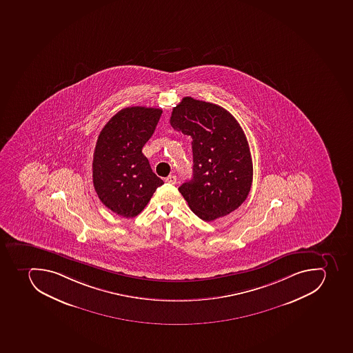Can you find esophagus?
Listing matches in <instances>:
<instances>
[{
    "label": "esophagus",
    "mask_w": 353,
    "mask_h": 353,
    "mask_svg": "<svg viewBox=\"0 0 353 353\" xmlns=\"http://www.w3.org/2000/svg\"><path fill=\"white\" fill-rule=\"evenodd\" d=\"M165 181L168 183L175 184L176 183V176H175V175H169V176L165 179Z\"/></svg>",
    "instance_id": "esophagus-1"
}]
</instances>
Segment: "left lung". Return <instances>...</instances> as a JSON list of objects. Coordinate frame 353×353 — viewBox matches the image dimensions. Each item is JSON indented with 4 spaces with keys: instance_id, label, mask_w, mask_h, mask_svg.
I'll return each instance as SVG.
<instances>
[{
    "instance_id": "obj_1",
    "label": "left lung",
    "mask_w": 353,
    "mask_h": 353,
    "mask_svg": "<svg viewBox=\"0 0 353 353\" xmlns=\"http://www.w3.org/2000/svg\"><path fill=\"white\" fill-rule=\"evenodd\" d=\"M170 123L192 137L193 176L179 188L190 209L212 221L243 205L252 188V160L234 116L218 105L184 97Z\"/></svg>"
}]
</instances>
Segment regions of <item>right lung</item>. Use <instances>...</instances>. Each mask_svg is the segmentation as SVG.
<instances>
[{"instance_id":"obj_1","label":"right lung","mask_w":353,"mask_h":353,"mask_svg":"<svg viewBox=\"0 0 353 353\" xmlns=\"http://www.w3.org/2000/svg\"><path fill=\"white\" fill-rule=\"evenodd\" d=\"M161 114L159 108L126 107L98 137L92 160L94 188L108 209L125 218L137 216L164 183L142 153Z\"/></svg>"}]
</instances>
